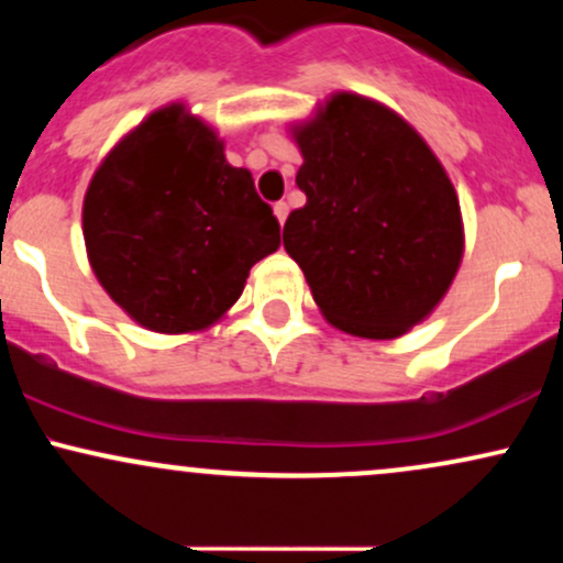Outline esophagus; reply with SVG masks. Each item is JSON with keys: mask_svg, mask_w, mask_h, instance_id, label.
<instances>
[{"mask_svg": "<svg viewBox=\"0 0 563 563\" xmlns=\"http://www.w3.org/2000/svg\"><path fill=\"white\" fill-rule=\"evenodd\" d=\"M273 211H275L277 222L286 224V219H288V203H286V200H277V203L273 206Z\"/></svg>", "mask_w": 563, "mask_h": 563, "instance_id": "1", "label": "esophagus"}]
</instances>
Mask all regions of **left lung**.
I'll return each instance as SVG.
<instances>
[{
	"instance_id": "1",
	"label": "left lung",
	"mask_w": 563,
	"mask_h": 563,
	"mask_svg": "<svg viewBox=\"0 0 563 563\" xmlns=\"http://www.w3.org/2000/svg\"><path fill=\"white\" fill-rule=\"evenodd\" d=\"M307 196L283 245L320 312L360 339H397L448 294L463 260L448 172L402 115L339 92L294 129Z\"/></svg>"
}]
</instances>
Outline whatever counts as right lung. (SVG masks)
<instances>
[{
	"mask_svg": "<svg viewBox=\"0 0 563 563\" xmlns=\"http://www.w3.org/2000/svg\"><path fill=\"white\" fill-rule=\"evenodd\" d=\"M84 243L129 318L156 333H190L238 301L249 269L280 245V224L251 172L228 164L214 129L174 102L95 172Z\"/></svg>",
	"mask_w": 563,
	"mask_h": 563,
	"instance_id": "1",
	"label": "right lung"
}]
</instances>
